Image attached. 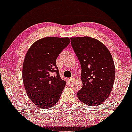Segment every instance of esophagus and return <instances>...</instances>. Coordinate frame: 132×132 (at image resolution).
<instances>
[{"instance_id": "34e87169", "label": "esophagus", "mask_w": 132, "mask_h": 132, "mask_svg": "<svg viewBox=\"0 0 132 132\" xmlns=\"http://www.w3.org/2000/svg\"><path fill=\"white\" fill-rule=\"evenodd\" d=\"M74 78H75V77H74V76H72V77H70V79H69V80H70V82H72V81L74 79Z\"/></svg>"}]
</instances>
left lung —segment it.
Segmentation results:
<instances>
[{"mask_svg":"<svg viewBox=\"0 0 132 132\" xmlns=\"http://www.w3.org/2000/svg\"><path fill=\"white\" fill-rule=\"evenodd\" d=\"M72 47L82 67L83 86L78 99L89 106L102 104L113 86L115 69L112 55L101 42L90 37H71Z\"/></svg>","mask_w":132,"mask_h":132,"instance_id":"left-lung-1","label":"left lung"}]
</instances>
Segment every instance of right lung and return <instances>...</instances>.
Wrapping results in <instances>:
<instances>
[{"label": "right lung", "instance_id": "obj_1", "mask_svg": "<svg viewBox=\"0 0 132 132\" xmlns=\"http://www.w3.org/2000/svg\"><path fill=\"white\" fill-rule=\"evenodd\" d=\"M68 37H47L38 40L27 52L22 78L28 96L40 109H48L59 100L66 82L56 65L59 54L70 44Z\"/></svg>", "mask_w": 132, "mask_h": 132}]
</instances>
